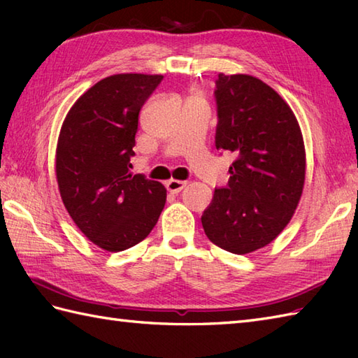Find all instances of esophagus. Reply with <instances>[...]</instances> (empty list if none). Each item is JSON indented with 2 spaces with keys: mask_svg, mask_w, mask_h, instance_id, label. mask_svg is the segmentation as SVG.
Returning <instances> with one entry per match:
<instances>
[{
  "mask_svg": "<svg viewBox=\"0 0 358 358\" xmlns=\"http://www.w3.org/2000/svg\"><path fill=\"white\" fill-rule=\"evenodd\" d=\"M186 186V181H181V180H169L166 181V189L172 194H178L181 189H183Z\"/></svg>",
  "mask_w": 358,
  "mask_h": 358,
  "instance_id": "34e87169",
  "label": "esophagus"
}]
</instances>
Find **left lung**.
I'll list each match as a JSON object with an SVG mask.
<instances>
[{
    "instance_id": "left-lung-1",
    "label": "left lung",
    "mask_w": 358,
    "mask_h": 358,
    "mask_svg": "<svg viewBox=\"0 0 358 358\" xmlns=\"http://www.w3.org/2000/svg\"><path fill=\"white\" fill-rule=\"evenodd\" d=\"M215 86V148L237 158L201 224L214 245L243 255L269 245L291 222L305 185V144L291 108L262 80L220 73Z\"/></svg>"
}]
</instances>
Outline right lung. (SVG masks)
<instances>
[{"instance_id": "right-lung-1", "label": "right lung", "mask_w": 358, "mask_h": 358, "mask_svg": "<svg viewBox=\"0 0 358 358\" xmlns=\"http://www.w3.org/2000/svg\"><path fill=\"white\" fill-rule=\"evenodd\" d=\"M162 75L98 81L67 113L57 146L59 194L72 220L101 249L120 252L154 229L166 189L131 172L138 115Z\"/></svg>"}]
</instances>
